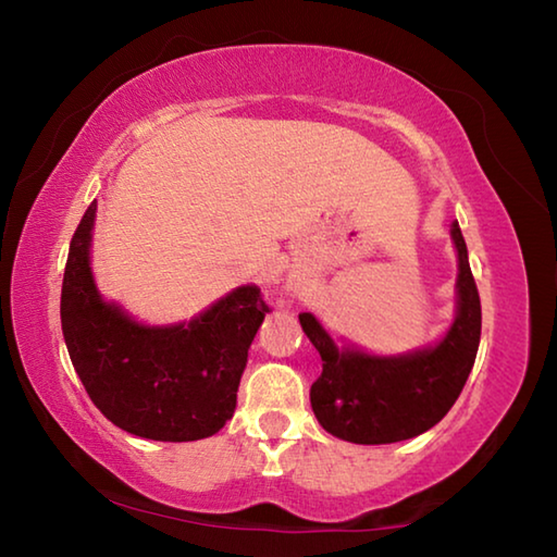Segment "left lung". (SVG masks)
<instances>
[{
    "mask_svg": "<svg viewBox=\"0 0 557 557\" xmlns=\"http://www.w3.org/2000/svg\"><path fill=\"white\" fill-rule=\"evenodd\" d=\"M449 235L457 250L455 319L435 344L381 356L334 338L314 314H299L324 361L309 400L329 435L354 445L403 442L435 428L459 398L482 336V301L457 221Z\"/></svg>",
    "mask_w": 557,
    "mask_h": 557,
    "instance_id": "left-lung-1",
    "label": "left lung"
}]
</instances>
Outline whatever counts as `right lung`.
<instances>
[{
	"label": "right lung",
	"mask_w": 557,
	"mask_h": 557,
	"mask_svg": "<svg viewBox=\"0 0 557 557\" xmlns=\"http://www.w3.org/2000/svg\"><path fill=\"white\" fill-rule=\"evenodd\" d=\"M98 201L73 233L61 289V326L90 400L129 435L157 442L211 437L233 418L248 348L265 319L258 285H240L196 317L145 324L92 277Z\"/></svg>",
	"instance_id": "1"
}]
</instances>
